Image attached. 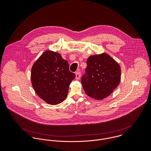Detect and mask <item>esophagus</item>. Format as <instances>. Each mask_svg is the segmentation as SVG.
Returning <instances> with one entry per match:
<instances>
[{"mask_svg": "<svg viewBox=\"0 0 151 151\" xmlns=\"http://www.w3.org/2000/svg\"><path fill=\"white\" fill-rule=\"evenodd\" d=\"M80 76H81V73H80V71H78L76 73V78L77 80H78V79L80 78Z\"/></svg>", "mask_w": 151, "mask_h": 151, "instance_id": "34e87169", "label": "esophagus"}]
</instances>
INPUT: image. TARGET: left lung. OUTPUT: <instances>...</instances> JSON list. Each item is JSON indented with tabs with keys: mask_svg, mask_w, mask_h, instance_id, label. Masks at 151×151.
I'll return each mask as SVG.
<instances>
[{
	"mask_svg": "<svg viewBox=\"0 0 151 151\" xmlns=\"http://www.w3.org/2000/svg\"><path fill=\"white\" fill-rule=\"evenodd\" d=\"M86 63L87 75L81 79L86 93L96 100L107 98L120 83V65L106 53L90 56Z\"/></svg>",
	"mask_w": 151,
	"mask_h": 151,
	"instance_id": "obj_1",
	"label": "left lung"
}]
</instances>
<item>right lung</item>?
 I'll use <instances>...</instances> for the list:
<instances>
[{"label":"right lung","instance_id":"1","mask_svg":"<svg viewBox=\"0 0 151 151\" xmlns=\"http://www.w3.org/2000/svg\"><path fill=\"white\" fill-rule=\"evenodd\" d=\"M76 77L61 55L46 50L32 65L31 84L37 95L46 103L58 105L65 99L69 86Z\"/></svg>","mask_w":151,"mask_h":151}]
</instances>
